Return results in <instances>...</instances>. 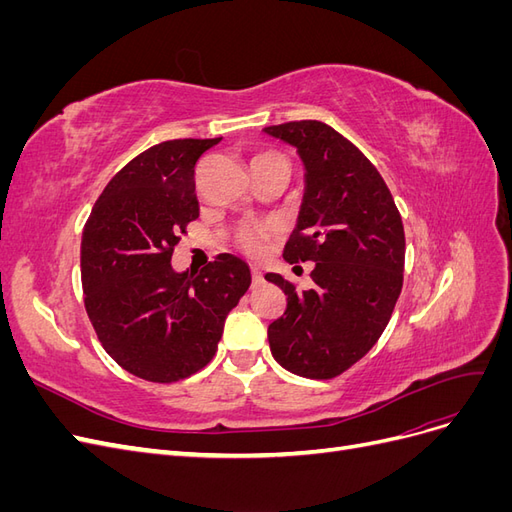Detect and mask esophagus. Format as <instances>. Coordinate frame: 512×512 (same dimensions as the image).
<instances>
[{
    "label": "esophagus",
    "instance_id": "1",
    "mask_svg": "<svg viewBox=\"0 0 512 512\" xmlns=\"http://www.w3.org/2000/svg\"><path fill=\"white\" fill-rule=\"evenodd\" d=\"M252 282H254V288L262 284V273L258 267H252Z\"/></svg>",
    "mask_w": 512,
    "mask_h": 512
}]
</instances>
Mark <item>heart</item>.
Here are the masks:
<instances>
[{"mask_svg": "<svg viewBox=\"0 0 512 512\" xmlns=\"http://www.w3.org/2000/svg\"><path fill=\"white\" fill-rule=\"evenodd\" d=\"M269 158H282V156H277V153H273V151H265V153H258V156L252 160V164L260 162V160H269ZM237 239L250 254H260L262 250H265V245L269 241V226L245 224L239 228Z\"/></svg>", "mask_w": 512, "mask_h": 512, "instance_id": "1", "label": "heart"}]
</instances>
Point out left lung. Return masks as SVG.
I'll return each instance as SVG.
<instances>
[{
    "instance_id": "1",
    "label": "left lung",
    "mask_w": 512,
    "mask_h": 512,
    "mask_svg": "<svg viewBox=\"0 0 512 512\" xmlns=\"http://www.w3.org/2000/svg\"><path fill=\"white\" fill-rule=\"evenodd\" d=\"M265 132L297 147L305 166L284 258L314 262V286L303 292L265 275L288 297L284 316L269 324L271 354L292 374L329 380L363 359L391 320L404 286V224L376 166L327 123L288 121Z\"/></svg>"
}]
</instances>
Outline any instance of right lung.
Returning <instances> with one entry per match:
<instances>
[{
    "instance_id": "add662e5",
    "label": "right lung",
    "mask_w": 512,
    "mask_h": 512,
    "mask_svg": "<svg viewBox=\"0 0 512 512\" xmlns=\"http://www.w3.org/2000/svg\"><path fill=\"white\" fill-rule=\"evenodd\" d=\"M222 138L153 145L108 181L81 239L85 309L111 359L136 378L196 374L222 339L224 320L252 284L247 262L220 254L207 267H170L198 218L194 166Z\"/></svg>"
}]
</instances>
